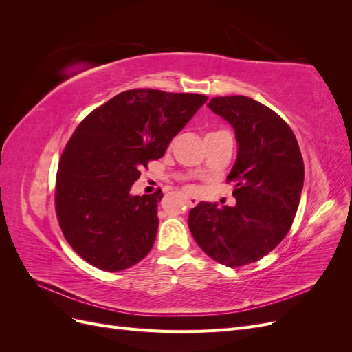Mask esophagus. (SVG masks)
Returning <instances> with one entry per match:
<instances>
[{"label":"esophagus","mask_w":352,"mask_h":352,"mask_svg":"<svg viewBox=\"0 0 352 352\" xmlns=\"http://www.w3.org/2000/svg\"><path fill=\"white\" fill-rule=\"evenodd\" d=\"M186 204L189 207H195L198 204V198L197 197H186Z\"/></svg>","instance_id":"1"}]
</instances>
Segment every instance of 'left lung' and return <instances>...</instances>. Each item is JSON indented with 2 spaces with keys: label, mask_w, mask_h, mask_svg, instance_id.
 <instances>
[{
  "label": "left lung",
  "mask_w": 352,
  "mask_h": 352,
  "mask_svg": "<svg viewBox=\"0 0 352 352\" xmlns=\"http://www.w3.org/2000/svg\"><path fill=\"white\" fill-rule=\"evenodd\" d=\"M208 109L235 131L238 155L228 176L236 204L201 201L188 225L208 257L228 267L258 261L289 232L304 185V162L280 116L243 95L217 97Z\"/></svg>",
  "instance_id": "8db88e82"
}]
</instances>
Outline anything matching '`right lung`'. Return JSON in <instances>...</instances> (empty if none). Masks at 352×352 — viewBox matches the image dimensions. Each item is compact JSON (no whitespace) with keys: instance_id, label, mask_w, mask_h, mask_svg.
<instances>
[{"instance_id":"1","label":"right lung","mask_w":352,"mask_h":352,"mask_svg":"<svg viewBox=\"0 0 352 352\" xmlns=\"http://www.w3.org/2000/svg\"><path fill=\"white\" fill-rule=\"evenodd\" d=\"M207 100L201 94L132 89L80 122L58 163L56 211L63 235L85 261L120 272L151 251L163 192L141 197L131 188Z\"/></svg>"}]
</instances>
